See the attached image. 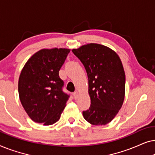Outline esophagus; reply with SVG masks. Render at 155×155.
Masks as SVG:
<instances>
[{
    "label": "esophagus",
    "mask_w": 155,
    "mask_h": 155,
    "mask_svg": "<svg viewBox=\"0 0 155 155\" xmlns=\"http://www.w3.org/2000/svg\"><path fill=\"white\" fill-rule=\"evenodd\" d=\"M78 95H79V94H78V92H75L73 93V97H74V98H75V99H77L78 98Z\"/></svg>",
    "instance_id": "obj_1"
}]
</instances>
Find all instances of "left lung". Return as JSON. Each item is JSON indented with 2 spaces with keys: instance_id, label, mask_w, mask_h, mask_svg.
I'll return each mask as SVG.
<instances>
[{
  "instance_id": "left-lung-1",
  "label": "left lung",
  "mask_w": 155,
  "mask_h": 155,
  "mask_svg": "<svg viewBox=\"0 0 155 155\" xmlns=\"http://www.w3.org/2000/svg\"><path fill=\"white\" fill-rule=\"evenodd\" d=\"M72 51L83 64L88 77L91 105L82 111L84 119L95 126L111 122L125 97L126 75L115 51L98 44H89Z\"/></svg>"
}]
</instances>
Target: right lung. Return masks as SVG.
I'll return each instance as SVG.
<instances>
[{"label": "right lung", "mask_w": 155, "mask_h": 155, "mask_svg": "<svg viewBox=\"0 0 155 155\" xmlns=\"http://www.w3.org/2000/svg\"><path fill=\"white\" fill-rule=\"evenodd\" d=\"M68 48L41 49L27 61L18 82L19 97L23 108L36 123L49 126L60 119L70 95L63 91L64 82L59 71Z\"/></svg>", "instance_id": "obj_1"}]
</instances>
